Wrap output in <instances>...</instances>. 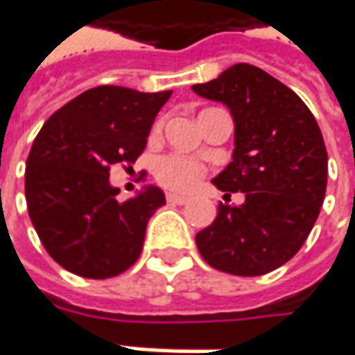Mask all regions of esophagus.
Wrapping results in <instances>:
<instances>
[{"mask_svg": "<svg viewBox=\"0 0 355 355\" xmlns=\"http://www.w3.org/2000/svg\"><path fill=\"white\" fill-rule=\"evenodd\" d=\"M166 202H168V204H178V206H182V204H187V202H189V198H187V196L173 194V192H166Z\"/></svg>", "mask_w": 355, "mask_h": 355, "instance_id": "esophagus-1", "label": "esophagus"}]
</instances>
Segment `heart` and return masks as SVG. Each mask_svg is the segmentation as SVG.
Segmentation results:
<instances>
[{
  "label": "heart",
  "mask_w": 355,
  "mask_h": 355,
  "mask_svg": "<svg viewBox=\"0 0 355 355\" xmlns=\"http://www.w3.org/2000/svg\"><path fill=\"white\" fill-rule=\"evenodd\" d=\"M202 177L200 163L180 155H165L155 163V178L168 190L187 192Z\"/></svg>",
  "instance_id": "b5f03b06"
}]
</instances>
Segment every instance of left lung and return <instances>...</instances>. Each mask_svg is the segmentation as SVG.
Wrapping results in <instances>:
<instances>
[{
	"label": "left lung",
	"instance_id": "left-lung-1",
	"mask_svg": "<svg viewBox=\"0 0 355 355\" xmlns=\"http://www.w3.org/2000/svg\"><path fill=\"white\" fill-rule=\"evenodd\" d=\"M192 90L230 110L234 153L212 182L245 194L239 206H218L196 234L198 251L218 271L265 275L300 250L320 214L328 178L320 128L291 88L245 62Z\"/></svg>",
	"mask_w": 355,
	"mask_h": 355
}]
</instances>
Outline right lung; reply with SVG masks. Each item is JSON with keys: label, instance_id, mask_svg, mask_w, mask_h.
Masks as SVG:
<instances>
[{"label": "right lung", "instance_id": "1", "mask_svg": "<svg viewBox=\"0 0 355 355\" xmlns=\"http://www.w3.org/2000/svg\"><path fill=\"white\" fill-rule=\"evenodd\" d=\"M171 94L90 88L56 110L33 141L25 168L29 218L44 250L70 273L107 279L137 261L165 192L145 184L119 202L110 166L137 161Z\"/></svg>", "mask_w": 355, "mask_h": 355}]
</instances>
